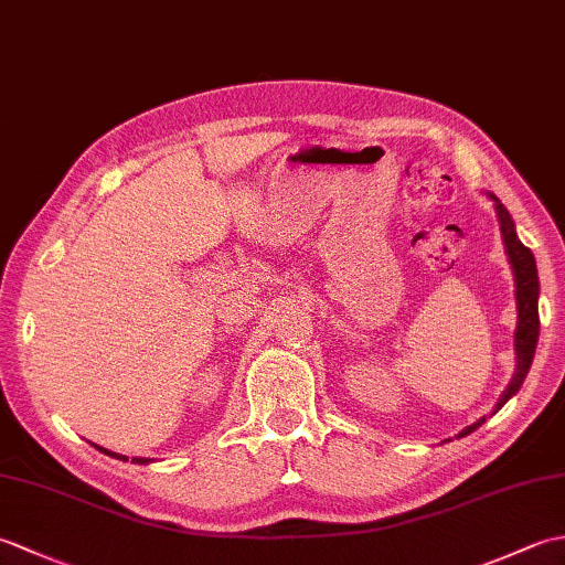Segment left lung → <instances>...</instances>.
<instances>
[{
	"label": "left lung",
	"instance_id": "1",
	"mask_svg": "<svg viewBox=\"0 0 565 565\" xmlns=\"http://www.w3.org/2000/svg\"><path fill=\"white\" fill-rule=\"evenodd\" d=\"M488 199L495 203V213H498V223H500V233H502V243H505V252L510 259V267L514 274V303H518V328H514V374L508 383V388L502 391L500 401L495 403L498 413L502 405H505L514 393L522 388V383L530 374L532 359L536 352V340H539V274H536V262L530 247L522 245V239L518 237V231H514V221L510 211L502 206L500 199L495 194H490ZM486 423V417L476 419L473 425H468L466 429L459 431V437L471 435L478 427Z\"/></svg>",
	"mask_w": 565,
	"mask_h": 565
}]
</instances>
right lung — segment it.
I'll use <instances>...</instances> for the list:
<instances>
[{
    "label": "right lung",
    "mask_w": 565,
    "mask_h": 565,
    "mask_svg": "<svg viewBox=\"0 0 565 565\" xmlns=\"http://www.w3.org/2000/svg\"><path fill=\"white\" fill-rule=\"evenodd\" d=\"M94 447H97V444H94ZM97 449H99L102 454H106V456H114V459H118V461H128V456H124V454H116V451H109V449H104V447H97ZM134 463L148 466V463H152V459H142V456H136Z\"/></svg>",
    "instance_id": "add662e5"
}]
</instances>
